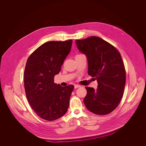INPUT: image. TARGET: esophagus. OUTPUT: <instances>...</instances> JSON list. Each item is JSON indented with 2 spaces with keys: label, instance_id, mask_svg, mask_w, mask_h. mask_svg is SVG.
I'll list each match as a JSON object with an SVG mask.
<instances>
[{
  "label": "esophagus",
  "instance_id": "obj_1",
  "mask_svg": "<svg viewBox=\"0 0 146 146\" xmlns=\"http://www.w3.org/2000/svg\"><path fill=\"white\" fill-rule=\"evenodd\" d=\"M80 86L79 85H74V88H75V89H77V88H80Z\"/></svg>",
  "mask_w": 146,
  "mask_h": 146
}]
</instances>
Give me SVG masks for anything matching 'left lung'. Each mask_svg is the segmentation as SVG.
Instances as JSON below:
<instances>
[{"label": "left lung", "mask_w": 146, "mask_h": 146, "mask_svg": "<svg viewBox=\"0 0 146 146\" xmlns=\"http://www.w3.org/2000/svg\"><path fill=\"white\" fill-rule=\"evenodd\" d=\"M76 43L86 56L88 74L98 83L96 90L86 87L84 104L89 111L98 115L110 113L120 103L125 85L122 57L115 47L99 37L91 36Z\"/></svg>", "instance_id": "8db88e82"}]
</instances>
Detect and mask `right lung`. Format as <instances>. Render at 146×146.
<instances>
[{"mask_svg":"<svg viewBox=\"0 0 146 146\" xmlns=\"http://www.w3.org/2000/svg\"><path fill=\"white\" fill-rule=\"evenodd\" d=\"M72 44V40L44 43L31 54L26 63V96L35 112L45 120H56L68 109L74 86L63 87L55 83L54 78L61 70Z\"/></svg>","mask_w":146,"mask_h":146,"instance_id":"1","label":"right lung"}]
</instances>
